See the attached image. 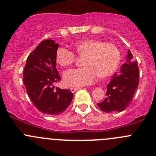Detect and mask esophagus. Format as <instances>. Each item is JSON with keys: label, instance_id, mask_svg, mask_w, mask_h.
Masks as SVG:
<instances>
[{"label": "esophagus", "instance_id": "1", "mask_svg": "<svg viewBox=\"0 0 156 156\" xmlns=\"http://www.w3.org/2000/svg\"><path fill=\"white\" fill-rule=\"evenodd\" d=\"M80 88L79 87H70V90H71L73 93H74L75 91H76V90H79Z\"/></svg>", "mask_w": 156, "mask_h": 156}]
</instances>
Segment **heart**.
<instances>
[{
  "label": "heart",
  "mask_w": 156,
  "mask_h": 156,
  "mask_svg": "<svg viewBox=\"0 0 156 156\" xmlns=\"http://www.w3.org/2000/svg\"><path fill=\"white\" fill-rule=\"evenodd\" d=\"M76 54L83 58V65L80 69H72L64 74V82L72 87H82L91 84L97 76L107 78L116 71L120 62V51L113 44L105 43L96 39H86L75 45ZM56 62L62 67L74 63L75 54L63 48L56 51Z\"/></svg>",
  "instance_id": "1"
}]
</instances>
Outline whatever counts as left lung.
Instances as JSON below:
<instances>
[{
  "label": "left lung",
  "mask_w": 156,
  "mask_h": 156,
  "mask_svg": "<svg viewBox=\"0 0 156 156\" xmlns=\"http://www.w3.org/2000/svg\"><path fill=\"white\" fill-rule=\"evenodd\" d=\"M139 83V69L137 62L128 51L126 62L121 66L119 73H115L107 85L106 98L98 103L105 112H122L127 108L133 100Z\"/></svg>",
  "instance_id": "obj_1"
}]
</instances>
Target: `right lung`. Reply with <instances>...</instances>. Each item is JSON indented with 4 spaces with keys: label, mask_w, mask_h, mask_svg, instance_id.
Instances as JSON below:
<instances>
[{
    "label": "right lung",
    "mask_w": 156,
    "mask_h": 156,
    "mask_svg": "<svg viewBox=\"0 0 156 156\" xmlns=\"http://www.w3.org/2000/svg\"><path fill=\"white\" fill-rule=\"evenodd\" d=\"M58 44L45 40L28 56L23 70V82L29 98L42 113L61 114L71 103L73 94L69 89H55L61 77L56 69Z\"/></svg>",
    "instance_id": "1"
}]
</instances>
